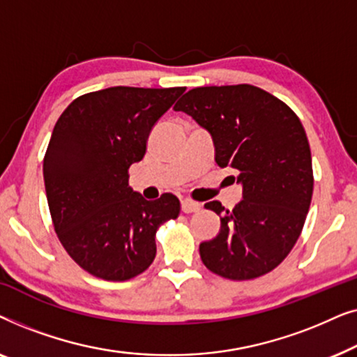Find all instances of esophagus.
Returning a JSON list of instances; mask_svg holds the SVG:
<instances>
[{
	"label": "esophagus",
	"mask_w": 357,
	"mask_h": 357,
	"mask_svg": "<svg viewBox=\"0 0 357 357\" xmlns=\"http://www.w3.org/2000/svg\"><path fill=\"white\" fill-rule=\"evenodd\" d=\"M199 208H202V204L193 202V199H182V211L183 213L199 211Z\"/></svg>",
	"instance_id": "esophagus-1"
}]
</instances>
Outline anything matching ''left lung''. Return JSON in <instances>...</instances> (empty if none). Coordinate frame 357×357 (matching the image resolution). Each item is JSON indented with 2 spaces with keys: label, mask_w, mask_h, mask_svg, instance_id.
Wrapping results in <instances>:
<instances>
[{
  "label": "left lung",
  "mask_w": 357,
  "mask_h": 357,
  "mask_svg": "<svg viewBox=\"0 0 357 357\" xmlns=\"http://www.w3.org/2000/svg\"><path fill=\"white\" fill-rule=\"evenodd\" d=\"M213 136L219 167L236 169L243 199L234 209L204 208L221 231L199 245L204 266L232 281L275 270L299 238L314 193L309 139L299 116L270 92L250 84L188 91L174 107Z\"/></svg>",
  "instance_id": "obj_1"
}]
</instances>
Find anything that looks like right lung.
Returning a JSON list of instances; mask_svg holds the SVG:
<instances>
[{
  "label": "right lung",
  "instance_id": "add662e5",
  "mask_svg": "<svg viewBox=\"0 0 357 357\" xmlns=\"http://www.w3.org/2000/svg\"><path fill=\"white\" fill-rule=\"evenodd\" d=\"M185 87L116 86L79 96L53 128L43 180L53 227L73 260L105 281H128L151 266L155 232L177 219L172 193L148 202L128 187L148 136Z\"/></svg>",
  "mask_w": 357,
  "mask_h": 357
}]
</instances>
